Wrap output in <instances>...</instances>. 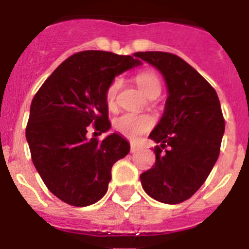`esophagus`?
I'll use <instances>...</instances> for the list:
<instances>
[{
	"label": "esophagus",
	"instance_id": "1",
	"mask_svg": "<svg viewBox=\"0 0 249 249\" xmlns=\"http://www.w3.org/2000/svg\"><path fill=\"white\" fill-rule=\"evenodd\" d=\"M141 149L140 146H137V144L135 143H131V153H136V152H138Z\"/></svg>",
	"mask_w": 249,
	"mask_h": 249
}]
</instances>
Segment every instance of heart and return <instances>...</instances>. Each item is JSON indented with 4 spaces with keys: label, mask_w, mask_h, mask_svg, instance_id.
I'll return each instance as SVG.
<instances>
[{
    "label": "heart",
    "mask_w": 249,
    "mask_h": 249,
    "mask_svg": "<svg viewBox=\"0 0 249 249\" xmlns=\"http://www.w3.org/2000/svg\"><path fill=\"white\" fill-rule=\"evenodd\" d=\"M135 81L141 89V91L143 92L147 97H153V96L157 97L158 94L160 93V89H162L160 81L153 71L147 70V71L140 72L135 76ZM121 85H122L121 78L116 77V78L112 80V82L109 83L107 89H106L105 100L106 105L109 109H114L116 106H117V97ZM152 126H153V121L149 116H138V114L133 113L122 114V116L116 118L113 122L114 129L118 133H121L123 137L132 141L138 140L141 136L148 132L152 128Z\"/></svg>",
    "instance_id": "1"
}]
</instances>
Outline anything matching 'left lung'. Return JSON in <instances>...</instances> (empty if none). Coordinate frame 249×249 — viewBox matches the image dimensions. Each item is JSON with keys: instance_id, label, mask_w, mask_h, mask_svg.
Returning a JSON list of instances; mask_svg holds the SVG:
<instances>
[{"instance_id": "left-lung-1", "label": "left lung", "mask_w": 249, "mask_h": 249, "mask_svg": "<svg viewBox=\"0 0 249 249\" xmlns=\"http://www.w3.org/2000/svg\"><path fill=\"white\" fill-rule=\"evenodd\" d=\"M155 66L168 89L163 116L149 138L156 163L140 176L143 190L162 203L191 198L204 183L221 151L224 118L217 92L191 65L168 52H137Z\"/></svg>"}]
</instances>
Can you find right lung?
I'll use <instances>...</instances> for the list:
<instances>
[{"instance_id":"add662e5","label":"right lung","mask_w":249,"mask_h":249,"mask_svg":"<svg viewBox=\"0 0 249 249\" xmlns=\"http://www.w3.org/2000/svg\"><path fill=\"white\" fill-rule=\"evenodd\" d=\"M140 65L132 56L82 51L63 61L35 94L26 127L31 157L48 190L65 203L100 201L112 166L128 155L129 143L118 133L98 142L87 131H108L106 89L114 77Z\"/></svg>"}]
</instances>
